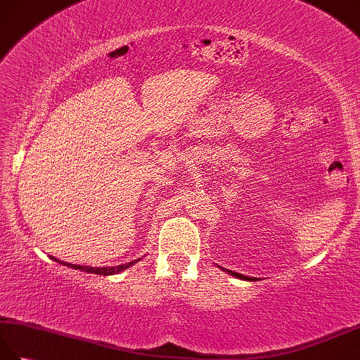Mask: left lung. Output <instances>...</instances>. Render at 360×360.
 Wrapping results in <instances>:
<instances>
[{"label": "left lung", "instance_id": "1", "mask_svg": "<svg viewBox=\"0 0 360 360\" xmlns=\"http://www.w3.org/2000/svg\"><path fill=\"white\" fill-rule=\"evenodd\" d=\"M231 275H233V277L236 278H241V280H249V281H255L257 278H252V277H246V275H241V274H236V272H232V271H227Z\"/></svg>", "mask_w": 360, "mask_h": 360}]
</instances>
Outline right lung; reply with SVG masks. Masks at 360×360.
<instances>
[{
  "label": "right lung",
  "mask_w": 360,
  "mask_h": 360,
  "mask_svg": "<svg viewBox=\"0 0 360 360\" xmlns=\"http://www.w3.org/2000/svg\"><path fill=\"white\" fill-rule=\"evenodd\" d=\"M52 259L53 262H58V263H62V264H65V266H70V267H74V269H79V271H85V272H89V274H97V275H114V274H119V272H122V271H125V269H128L129 266H133V264H136L137 262H139L141 258H137V259H134V262H129V263H125V264H119V266H111V267H89V266H80V264H71V263H63L62 259H58V258H53L52 257Z\"/></svg>",
  "instance_id": "obj_1"
}]
</instances>
